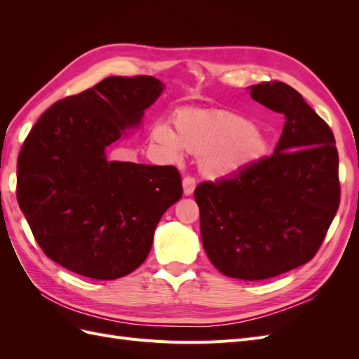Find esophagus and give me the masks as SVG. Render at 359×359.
<instances>
[{
	"label": "esophagus",
	"instance_id": "obj_1",
	"mask_svg": "<svg viewBox=\"0 0 359 359\" xmlns=\"http://www.w3.org/2000/svg\"><path fill=\"white\" fill-rule=\"evenodd\" d=\"M182 189H184V194H186V196H190V194H193L194 189H196V180L193 177H186L182 180Z\"/></svg>",
	"mask_w": 359,
	"mask_h": 359
}]
</instances>
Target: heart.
Masks as SVG:
<instances>
[{"label":"heart","mask_w":359,"mask_h":359,"mask_svg":"<svg viewBox=\"0 0 359 359\" xmlns=\"http://www.w3.org/2000/svg\"><path fill=\"white\" fill-rule=\"evenodd\" d=\"M173 128L156 124L154 142L172 161L182 158V149L201 156V168L210 178L235 177L268 153L264 133L229 111H181L173 116Z\"/></svg>","instance_id":"b5f03b06"}]
</instances>
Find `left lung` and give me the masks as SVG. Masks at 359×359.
I'll use <instances>...</instances> for the list:
<instances>
[{"label":"left lung","mask_w":359,"mask_h":359,"mask_svg":"<svg viewBox=\"0 0 359 359\" xmlns=\"http://www.w3.org/2000/svg\"><path fill=\"white\" fill-rule=\"evenodd\" d=\"M250 95L286 121L273 156L231 178L201 182L194 199L212 265L227 277L265 280L310 262L340 205L339 153L330 126L283 82Z\"/></svg>","instance_id":"8db88e82"}]
</instances>
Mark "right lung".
I'll list each match as a JSON object with an SVG mask.
<instances>
[{
  "mask_svg": "<svg viewBox=\"0 0 359 359\" xmlns=\"http://www.w3.org/2000/svg\"><path fill=\"white\" fill-rule=\"evenodd\" d=\"M165 90L153 76H111L43 114L18 157V203L49 259L95 280L144 264L161 215L182 196L175 166L106 158V148Z\"/></svg>",
  "mask_w": 359,
  "mask_h": 359,
  "instance_id": "1",
  "label": "right lung"
}]
</instances>
